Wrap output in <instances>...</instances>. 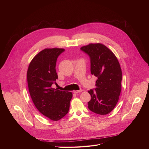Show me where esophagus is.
Returning <instances> with one entry per match:
<instances>
[{"label":"esophagus","instance_id":"obj_1","mask_svg":"<svg viewBox=\"0 0 149 149\" xmlns=\"http://www.w3.org/2000/svg\"><path fill=\"white\" fill-rule=\"evenodd\" d=\"M82 91V89H80L79 90H76V91H74V93L75 94H77V93H81Z\"/></svg>","mask_w":149,"mask_h":149}]
</instances>
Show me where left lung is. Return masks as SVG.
I'll list each match as a JSON object with an SVG mask.
<instances>
[{"instance_id":"1","label":"left lung","mask_w":149,"mask_h":149,"mask_svg":"<svg viewBox=\"0 0 149 149\" xmlns=\"http://www.w3.org/2000/svg\"><path fill=\"white\" fill-rule=\"evenodd\" d=\"M90 58L91 73L97 77L95 88L88 93V109L100 115L110 113L116 107L121 90L122 72L118 61L107 47L90 44L80 49Z\"/></svg>"}]
</instances>
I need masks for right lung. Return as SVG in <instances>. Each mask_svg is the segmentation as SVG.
Listing matches in <instances>:
<instances>
[{
	"instance_id": "right-lung-1",
	"label": "right lung",
	"mask_w": 149,
	"mask_h": 149,
	"mask_svg": "<svg viewBox=\"0 0 149 149\" xmlns=\"http://www.w3.org/2000/svg\"><path fill=\"white\" fill-rule=\"evenodd\" d=\"M65 51L61 48L45 49L32 60L27 72L29 91L38 111L53 121L64 117L70 109L71 92L52 88L58 75L55 67L58 57Z\"/></svg>"
}]
</instances>
